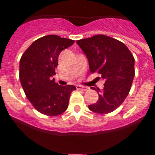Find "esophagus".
<instances>
[{"mask_svg":"<svg viewBox=\"0 0 155 155\" xmlns=\"http://www.w3.org/2000/svg\"><path fill=\"white\" fill-rule=\"evenodd\" d=\"M77 89L78 90H82V91H87L88 90V87H84V86H81V85H77Z\"/></svg>","mask_w":155,"mask_h":155,"instance_id":"esophagus-1","label":"esophagus"}]
</instances>
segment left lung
Returning <instances> with one entry per match:
<instances>
[{
	"label": "left lung",
	"mask_w": 155,
	"mask_h": 155,
	"mask_svg": "<svg viewBox=\"0 0 155 155\" xmlns=\"http://www.w3.org/2000/svg\"><path fill=\"white\" fill-rule=\"evenodd\" d=\"M77 44L87 57L90 71L98 72L105 81L102 90L91 87L98 91V100L88 108L98 114L113 112L124 102L131 88L135 75L134 56L125 44L107 35L80 39Z\"/></svg>",
	"instance_id": "1"
}]
</instances>
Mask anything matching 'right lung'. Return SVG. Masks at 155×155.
Here are the masks:
<instances>
[{
  "label": "right lung",
  "mask_w": 155,
  "mask_h": 155,
  "mask_svg": "<svg viewBox=\"0 0 155 155\" xmlns=\"http://www.w3.org/2000/svg\"><path fill=\"white\" fill-rule=\"evenodd\" d=\"M74 43L72 39L49 35L36 39L22 54L19 79L25 95L39 113L50 116L62 114L68 107L74 85H59L53 78L62 50Z\"/></svg>",
  "instance_id": "right-lung-1"
}]
</instances>
